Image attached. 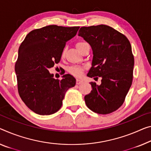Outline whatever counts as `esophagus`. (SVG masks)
I'll list each match as a JSON object with an SVG mask.
<instances>
[{"label": "esophagus", "mask_w": 151, "mask_h": 151, "mask_svg": "<svg viewBox=\"0 0 151 151\" xmlns=\"http://www.w3.org/2000/svg\"><path fill=\"white\" fill-rule=\"evenodd\" d=\"M83 83V81L82 80H80V79H77L76 80V83H77L78 85L80 84V83Z\"/></svg>", "instance_id": "34e87169"}]
</instances>
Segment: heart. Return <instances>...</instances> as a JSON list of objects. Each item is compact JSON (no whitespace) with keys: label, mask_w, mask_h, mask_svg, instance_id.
I'll return each mask as SVG.
<instances>
[{"label":"heart","mask_w":151,"mask_h":151,"mask_svg":"<svg viewBox=\"0 0 151 151\" xmlns=\"http://www.w3.org/2000/svg\"><path fill=\"white\" fill-rule=\"evenodd\" d=\"M85 44H86V43L82 42L77 43V45H76V48H77V49L79 50V51H80L81 48H82V46L85 45ZM64 55H65V50H63L62 53L63 56H64ZM83 70V69L82 68H81V67H78V66H73V67H71V68H70V69H69V71H70V73H72L73 76H77V77H79V76H82Z\"/></svg>","instance_id":"heart-1"}]
</instances>
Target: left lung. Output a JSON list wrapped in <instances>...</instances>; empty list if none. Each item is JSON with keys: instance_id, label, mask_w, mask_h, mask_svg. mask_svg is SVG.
<instances>
[{"instance_id": "left-lung-1", "label": "left lung", "mask_w": 151, "mask_h": 151, "mask_svg": "<svg viewBox=\"0 0 151 151\" xmlns=\"http://www.w3.org/2000/svg\"><path fill=\"white\" fill-rule=\"evenodd\" d=\"M78 33L91 46L93 54L87 76L102 78L100 85L90 82L92 90L84 96L85 103L94 113L109 114L122 105L131 87L134 59L130 42L106 25L82 27Z\"/></svg>"}]
</instances>
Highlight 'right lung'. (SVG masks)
Wrapping results in <instances>:
<instances>
[{"mask_svg":"<svg viewBox=\"0 0 151 151\" xmlns=\"http://www.w3.org/2000/svg\"><path fill=\"white\" fill-rule=\"evenodd\" d=\"M79 28L48 25L32 30L21 44L15 65L18 92L25 105L37 114L56 113L67 90L76 85L73 76L65 74L56 80L48 69L60 61L66 42Z\"/></svg>","mask_w":151,"mask_h":151,"instance_id":"obj_1","label":"right lung"}]
</instances>
